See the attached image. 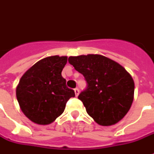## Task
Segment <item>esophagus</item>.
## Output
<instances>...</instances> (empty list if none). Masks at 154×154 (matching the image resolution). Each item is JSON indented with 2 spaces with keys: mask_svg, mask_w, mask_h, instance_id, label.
<instances>
[{
  "mask_svg": "<svg viewBox=\"0 0 154 154\" xmlns=\"http://www.w3.org/2000/svg\"><path fill=\"white\" fill-rule=\"evenodd\" d=\"M74 92H75L76 97H77V96L79 95V89H78V88H75V89H74Z\"/></svg>",
  "mask_w": 154,
  "mask_h": 154,
  "instance_id": "34e87169",
  "label": "esophagus"
}]
</instances>
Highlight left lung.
<instances>
[{"label":"left lung","mask_w":154,"mask_h":154,"mask_svg":"<svg viewBox=\"0 0 154 154\" xmlns=\"http://www.w3.org/2000/svg\"><path fill=\"white\" fill-rule=\"evenodd\" d=\"M83 75L87 88L78 96L87 114L100 125H115L124 118L134 100V82L118 63L99 54L68 57Z\"/></svg>","instance_id":"left-lung-1"}]
</instances>
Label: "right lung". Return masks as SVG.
Instances as JSON below:
<instances>
[{
  "label": "right lung",
  "mask_w": 154,
  "mask_h": 154,
  "mask_svg": "<svg viewBox=\"0 0 154 154\" xmlns=\"http://www.w3.org/2000/svg\"><path fill=\"white\" fill-rule=\"evenodd\" d=\"M66 56H51L37 62L26 71L16 88V97L25 116L38 125L54 122L64 111L67 100L75 97L62 71Z\"/></svg>",
  "instance_id": "1"
}]
</instances>
